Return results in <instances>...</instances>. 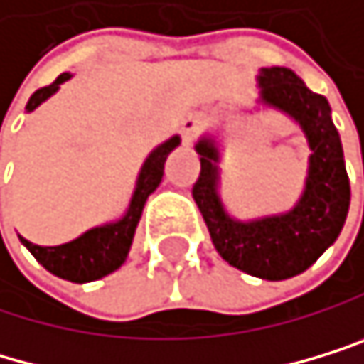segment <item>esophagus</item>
I'll list each match as a JSON object with an SVG mask.
<instances>
[{"label": "esophagus", "instance_id": "1", "mask_svg": "<svg viewBox=\"0 0 364 364\" xmlns=\"http://www.w3.org/2000/svg\"><path fill=\"white\" fill-rule=\"evenodd\" d=\"M201 118L199 116H188L181 120V138H183L186 145H192L194 141H197V136L201 132Z\"/></svg>", "mask_w": 364, "mask_h": 364}]
</instances>
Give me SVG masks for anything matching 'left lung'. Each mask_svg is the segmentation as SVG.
I'll use <instances>...</instances> for the list:
<instances>
[{
    "label": "left lung",
    "mask_w": 364,
    "mask_h": 364,
    "mask_svg": "<svg viewBox=\"0 0 364 364\" xmlns=\"http://www.w3.org/2000/svg\"><path fill=\"white\" fill-rule=\"evenodd\" d=\"M259 100L293 118L311 149L306 183L289 213L242 221L228 215L219 197V147L210 136L197 143L201 174L192 188L210 239L230 266L262 279H289L304 273L345 226L351 190L340 134L324 96L311 91L287 67L262 69Z\"/></svg>",
    "instance_id": "obj_1"
}]
</instances>
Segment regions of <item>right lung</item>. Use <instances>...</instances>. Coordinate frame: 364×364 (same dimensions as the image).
<instances>
[{"label":"right lung","mask_w":364,"mask_h":364,"mask_svg":"<svg viewBox=\"0 0 364 364\" xmlns=\"http://www.w3.org/2000/svg\"><path fill=\"white\" fill-rule=\"evenodd\" d=\"M69 77L71 73H62L53 85L35 91L26 105V112L38 109L44 100L53 96L60 89V85L67 82ZM178 143H181V138L172 136L170 141L161 143L156 149L149 151V156L145 159L141 167V174L136 178V188H134L127 213L118 221L91 228L85 235L73 239V242L60 244V246H38L24 237H19V242L31 250V255L38 259L48 273H53L62 279L75 282V284H85V282H93V279H100L109 273H114L116 268H120L127 259V252L132 248L134 232H136L138 221H141L145 201L149 194L159 188L163 178L165 159L174 147H178Z\"/></svg>","instance_id":"add662e5"}]
</instances>
